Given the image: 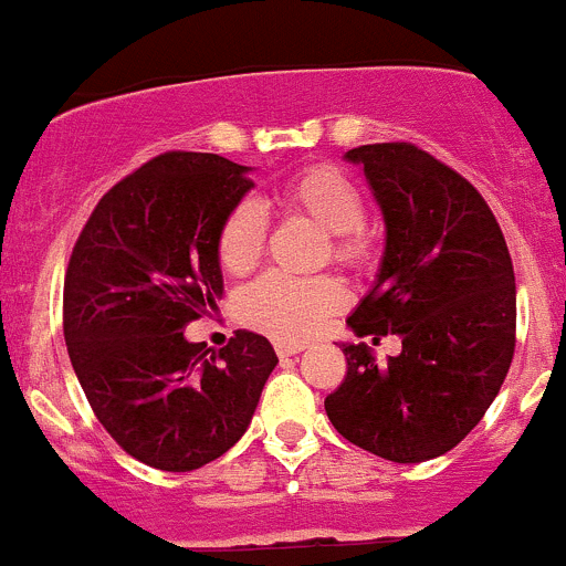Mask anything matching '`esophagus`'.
Segmentation results:
<instances>
[{
    "mask_svg": "<svg viewBox=\"0 0 566 566\" xmlns=\"http://www.w3.org/2000/svg\"><path fill=\"white\" fill-rule=\"evenodd\" d=\"M275 352H277V357H294V355H300L302 346L289 344V340H275Z\"/></svg>",
    "mask_w": 566,
    "mask_h": 566,
    "instance_id": "34e87169",
    "label": "esophagus"
}]
</instances>
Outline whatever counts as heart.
Here are the masks:
<instances>
[{
    "mask_svg": "<svg viewBox=\"0 0 566 566\" xmlns=\"http://www.w3.org/2000/svg\"><path fill=\"white\" fill-rule=\"evenodd\" d=\"M277 200L289 211L311 217L327 231L324 255L346 270H360L371 261L374 239L363 228L366 200L360 187L333 165H313L285 178ZM270 220L261 203L244 198L228 211L217 237V259L228 275H248L259 264L266 244ZM346 302V291L335 277H294L270 272L239 291L237 313L244 324L283 340H305Z\"/></svg>",
    "mask_w": 566,
    "mask_h": 566,
    "instance_id": "heart-1",
    "label": "heart"
}]
</instances>
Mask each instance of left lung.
<instances>
[{"label":"left lung","instance_id":"8db88e82","mask_svg":"<svg viewBox=\"0 0 566 566\" xmlns=\"http://www.w3.org/2000/svg\"><path fill=\"white\" fill-rule=\"evenodd\" d=\"M346 159L388 233L377 283L346 324L360 338L399 335L401 352L377 363L366 344H344L346 377L324 410L349 443L427 462L468 438L512 366V255L479 189L418 145H360Z\"/></svg>","mask_w":566,"mask_h":566}]
</instances>
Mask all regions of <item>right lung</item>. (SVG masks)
<instances>
[{
    "label": "right lung",
    "instance_id": "1",
    "mask_svg": "<svg viewBox=\"0 0 566 566\" xmlns=\"http://www.w3.org/2000/svg\"><path fill=\"white\" fill-rule=\"evenodd\" d=\"M248 172L217 154L154 156L98 200L65 270L76 379L112 440L156 471L226 454L277 366L270 340L248 329L217 352L184 338L222 294L217 237L253 187Z\"/></svg>",
    "mask_w": 566,
    "mask_h": 566
}]
</instances>
